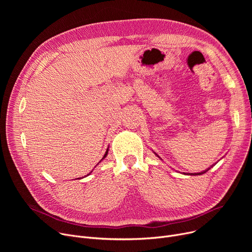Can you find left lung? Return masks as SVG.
I'll use <instances>...</instances> for the list:
<instances>
[{
    "instance_id": "left-lung-1",
    "label": "left lung",
    "mask_w": 252,
    "mask_h": 252,
    "mask_svg": "<svg viewBox=\"0 0 252 252\" xmlns=\"http://www.w3.org/2000/svg\"><path fill=\"white\" fill-rule=\"evenodd\" d=\"M204 173H206V170L205 171H201V173H198V174H193V175H202V174H204ZM192 175V174H191Z\"/></svg>"
}]
</instances>
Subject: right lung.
Returning <instances> with one entry per match:
<instances>
[{
  "mask_svg": "<svg viewBox=\"0 0 252 252\" xmlns=\"http://www.w3.org/2000/svg\"><path fill=\"white\" fill-rule=\"evenodd\" d=\"M108 154V149H107V151H106V153H105V155H104V157L103 158H105L106 157V155H107ZM90 175V174H89Z\"/></svg>",
  "mask_w": 252,
  "mask_h": 252,
  "instance_id": "obj_1",
  "label": "right lung"
}]
</instances>
